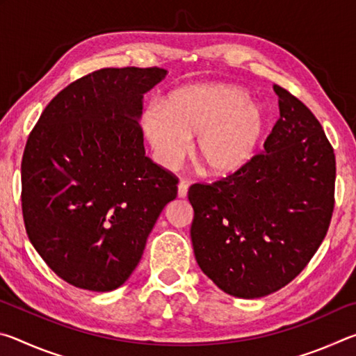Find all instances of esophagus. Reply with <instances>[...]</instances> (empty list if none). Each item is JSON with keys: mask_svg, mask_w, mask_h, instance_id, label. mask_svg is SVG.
<instances>
[{"mask_svg": "<svg viewBox=\"0 0 356 356\" xmlns=\"http://www.w3.org/2000/svg\"><path fill=\"white\" fill-rule=\"evenodd\" d=\"M186 193H188V184H186L185 180H180L179 186H177V195H179V197H185Z\"/></svg>", "mask_w": 356, "mask_h": 356, "instance_id": "34e87169", "label": "esophagus"}]
</instances>
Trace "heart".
Returning <instances> with one entry per match:
<instances>
[{
  "label": "heart",
  "instance_id": "heart-1",
  "mask_svg": "<svg viewBox=\"0 0 356 356\" xmlns=\"http://www.w3.org/2000/svg\"><path fill=\"white\" fill-rule=\"evenodd\" d=\"M143 129L161 163L171 166L196 135L193 152L215 176H226L248 163L267 129V116L245 89L226 83H204L171 92L163 104L143 114Z\"/></svg>",
  "mask_w": 356,
  "mask_h": 356
}]
</instances>
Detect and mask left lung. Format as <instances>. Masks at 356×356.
I'll use <instances>...</instances> for the list:
<instances>
[{"mask_svg": "<svg viewBox=\"0 0 356 356\" xmlns=\"http://www.w3.org/2000/svg\"><path fill=\"white\" fill-rule=\"evenodd\" d=\"M280 119L257 154L213 184H193L196 262L222 292L259 298L300 275L327 236L336 159L314 114L273 84Z\"/></svg>", "mask_w": 356, "mask_h": 356, "instance_id": "1", "label": "left lung"}]
</instances>
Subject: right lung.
Instances as JSON below:
<instances>
[{
	"instance_id": "right-lung-1",
	"label": "right lung",
	"mask_w": 356,
	"mask_h": 356,
	"mask_svg": "<svg viewBox=\"0 0 356 356\" xmlns=\"http://www.w3.org/2000/svg\"><path fill=\"white\" fill-rule=\"evenodd\" d=\"M160 67L95 70L64 88L28 136L22 210L29 242L69 284L94 292L122 286L177 177L144 150L143 95Z\"/></svg>"
}]
</instances>
